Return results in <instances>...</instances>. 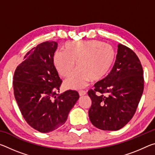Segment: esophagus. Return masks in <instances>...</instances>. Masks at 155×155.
<instances>
[{
	"instance_id": "esophagus-1",
	"label": "esophagus",
	"mask_w": 155,
	"mask_h": 155,
	"mask_svg": "<svg viewBox=\"0 0 155 155\" xmlns=\"http://www.w3.org/2000/svg\"><path fill=\"white\" fill-rule=\"evenodd\" d=\"M78 94H79V96H85L86 94V91H83V90H81L78 91Z\"/></svg>"
}]
</instances>
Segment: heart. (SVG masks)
Here are the masks:
<instances>
[{
	"instance_id": "heart-1",
	"label": "heart",
	"mask_w": 155,
	"mask_h": 155,
	"mask_svg": "<svg viewBox=\"0 0 155 155\" xmlns=\"http://www.w3.org/2000/svg\"><path fill=\"white\" fill-rule=\"evenodd\" d=\"M63 51L53 54V64L62 77H67L74 68L77 69L64 81L68 90H78L87 85L91 80L98 82L106 77L114 64L115 51L109 44L98 40L67 41Z\"/></svg>"
}]
</instances>
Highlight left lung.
I'll return each mask as SVG.
<instances>
[{
    "label": "left lung",
    "mask_w": 155,
    "mask_h": 155,
    "mask_svg": "<svg viewBox=\"0 0 155 155\" xmlns=\"http://www.w3.org/2000/svg\"><path fill=\"white\" fill-rule=\"evenodd\" d=\"M143 74L136 54L119 44L111 71L94 85V90L88 91L91 100L89 117L94 127L117 130L132 119L143 94Z\"/></svg>",
    "instance_id": "1"
}]
</instances>
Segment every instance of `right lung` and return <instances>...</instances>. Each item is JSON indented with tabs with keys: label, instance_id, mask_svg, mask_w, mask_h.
Segmentation results:
<instances>
[{
	"label": "right lung",
	"instance_id": "right-lung-1",
	"mask_svg": "<svg viewBox=\"0 0 155 155\" xmlns=\"http://www.w3.org/2000/svg\"><path fill=\"white\" fill-rule=\"evenodd\" d=\"M56 41H45L28 51L14 75V96L28 124L41 133L58 128L79 98L77 91L62 94V81L53 64Z\"/></svg>",
	"mask_w": 155,
	"mask_h": 155
}]
</instances>
